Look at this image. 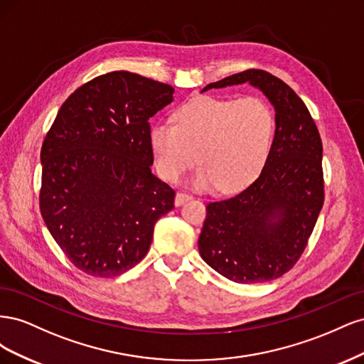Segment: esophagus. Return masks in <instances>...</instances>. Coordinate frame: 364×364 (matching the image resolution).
Returning <instances> with one entry per match:
<instances>
[{
	"label": "esophagus",
	"mask_w": 364,
	"mask_h": 364,
	"mask_svg": "<svg viewBox=\"0 0 364 364\" xmlns=\"http://www.w3.org/2000/svg\"><path fill=\"white\" fill-rule=\"evenodd\" d=\"M193 196L190 193H185V191H179L178 194H176V199H174V203L176 206H181L182 203H185L186 200H191Z\"/></svg>",
	"instance_id": "1"
}]
</instances>
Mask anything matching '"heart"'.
I'll use <instances>...</instances> for the list:
<instances>
[{
  "label": "heart",
  "mask_w": 364,
  "mask_h": 364,
  "mask_svg": "<svg viewBox=\"0 0 364 364\" xmlns=\"http://www.w3.org/2000/svg\"><path fill=\"white\" fill-rule=\"evenodd\" d=\"M174 121L150 130V146L159 174L178 182L196 161L197 188L230 193L249 185L267 161L274 118L259 97H197L179 106Z\"/></svg>",
  "instance_id": "heart-1"
}]
</instances>
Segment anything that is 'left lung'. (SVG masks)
Listing matches in <instances>:
<instances>
[{
  "label": "left lung",
  "mask_w": 364,
  "mask_h": 364,
  "mask_svg": "<svg viewBox=\"0 0 364 364\" xmlns=\"http://www.w3.org/2000/svg\"><path fill=\"white\" fill-rule=\"evenodd\" d=\"M249 82L274 106V138L258 178L247 188L206 205L199 237L203 261L240 284L266 282L294 267L325 200L322 139L291 87L262 70H247L205 86Z\"/></svg>",
  "instance_id": "left-lung-1"
}]
</instances>
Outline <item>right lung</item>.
<instances>
[{"mask_svg":"<svg viewBox=\"0 0 364 364\" xmlns=\"http://www.w3.org/2000/svg\"><path fill=\"white\" fill-rule=\"evenodd\" d=\"M174 87L129 71L98 75L65 100L42 142L39 208L74 266L112 278L147 255L174 190L151 174L149 119Z\"/></svg>","mask_w":364,"mask_h":364,"instance_id":"add662e5","label":"right lung"}]
</instances>
